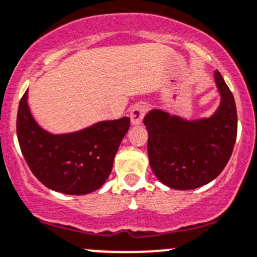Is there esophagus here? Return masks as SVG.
Listing matches in <instances>:
<instances>
[{
	"instance_id": "obj_1",
	"label": "esophagus",
	"mask_w": 257,
	"mask_h": 257,
	"mask_svg": "<svg viewBox=\"0 0 257 257\" xmlns=\"http://www.w3.org/2000/svg\"><path fill=\"white\" fill-rule=\"evenodd\" d=\"M147 111V106L143 104H137L131 110V121L133 125H139L144 118V114Z\"/></svg>"
}]
</instances>
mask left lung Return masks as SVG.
<instances>
[{
	"label": "left lung",
	"instance_id": "8db88e82",
	"mask_svg": "<svg viewBox=\"0 0 257 257\" xmlns=\"http://www.w3.org/2000/svg\"><path fill=\"white\" fill-rule=\"evenodd\" d=\"M221 95L208 118L187 120L153 109L144 116L149 164L157 178L173 189H195L210 183L227 164L237 134L235 99L222 75L215 71Z\"/></svg>",
	"mask_w": 257,
	"mask_h": 257
}]
</instances>
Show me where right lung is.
<instances>
[{"instance_id": "obj_1", "label": "right lung", "mask_w": 257, "mask_h": 257, "mask_svg": "<svg viewBox=\"0 0 257 257\" xmlns=\"http://www.w3.org/2000/svg\"><path fill=\"white\" fill-rule=\"evenodd\" d=\"M131 119L98 121L81 131L52 134L37 124L27 104V91L17 111V138L34 176L52 191L88 195L110 174L114 157Z\"/></svg>"}]
</instances>
